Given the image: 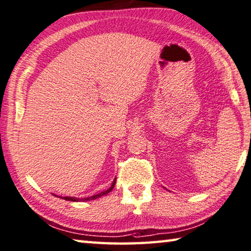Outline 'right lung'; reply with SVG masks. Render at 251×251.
Segmentation results:
<instances>
[{"mask_svg": "<svg viewBox=\"0 0 251 251\" xmlns=\"http://www.w3.org/2000/svg\"><path fill=\"white\" fill-rule=\"evenodd\" d=\"M114 184H116V179H114L113 183H112V185H111V187H110L109 190L104 191V192H101V193H99V194H96V195H94V196L85 197V199H77V197H68V196H58V197H60V199H63V200H65V201H86L96 200V199H98V197L103 196V195H105V194H108L109 192H111L112 188L114 187Z\"/></svg>", "mask_w": 251, "mask_h": 251, "instance_id": "right-lung-1", "label": "right lung"}]
</instances>
